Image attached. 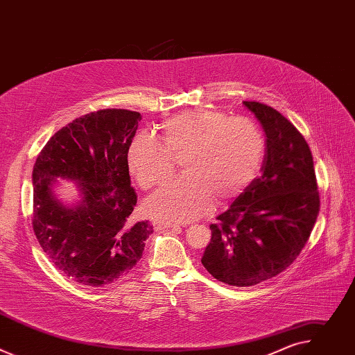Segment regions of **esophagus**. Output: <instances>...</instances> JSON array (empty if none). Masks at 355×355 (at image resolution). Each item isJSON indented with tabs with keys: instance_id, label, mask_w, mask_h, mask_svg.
I'll list each match as a JSON object with an SVG mask.
<instances>
[{
	"instance_id": "esophagus-1",
	"label": "esophagus",
	"mask_w": 355,
	"mask_h": 355,
	"mask_svg": "<svg viewBox=\"0 0 355 355\" xmlns=\"http://www.w3.org/2000/svg\"><path fill=\"white\" fill-rule=\"evenodd\" d=\"M155 226L157 227V229H173V227H180V225H177V223H170V222H164V220H156L155 222Z\"/></svg>"
}]
</instances>
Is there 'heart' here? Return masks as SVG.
<instances>
[{"label":"heart","instance_id":"1","mask_svg":"<svg viewBox=\"0 0 355 355\" xmlns=\"http://www.w3.org/2000/svg\"><path fill=\"white\" fill-rule=\"evenodd\" d=\"M159 139L137 133L128 146L126 163L143 189H153L171 178L173 159L181 156L185 174L146 202L150 216L167 222L196 219L214 199L223 204L241 193L260 173L266 155V137L254 122L215 110L167 118Z\"/></svg>","mask_w":355,"mask_h":355}]
</instances>
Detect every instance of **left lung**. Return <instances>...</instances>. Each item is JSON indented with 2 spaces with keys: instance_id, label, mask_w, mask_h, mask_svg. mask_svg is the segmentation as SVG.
Instances as JSON below:
<instances>
[{
  "instance_id": "8db88e82",
  "label": "left lung",
  "mask_w": 355,
  "mask_h": 355,
  "mask_svg": "<svg viewBox=\"0 0 355 355\" xmlns=\"http://www.w3.org/2000/svg\"><path fill=\"white\" fill-rule=\"evenodd\" d=\"M266 132L263 174L211 225L202 264L220 282L251 286L286 270L305 247L320 209L312 151L277 110L243 101Z\"/></svg>"
}]
</instances>
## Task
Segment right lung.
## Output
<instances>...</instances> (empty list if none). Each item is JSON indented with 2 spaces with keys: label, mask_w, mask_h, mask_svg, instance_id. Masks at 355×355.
<instances>
[{
  "label": "right lung",
  "mask_w": 355,
  "mask_h": 355,
  "mask_svg": "<svg viewBox=\"0 0 355 355\" xmlns=\"http://www.w3.org/2000/svg\"><path fill=\"white\" fill-rule=\"evenodd\" d=\"M140 119L115 108L83 115L49 139L33 166L35 236L56 268L80 285L105 286L128 275L153 233L151 223L132 216L137 195L126 150ZM58 176L76 181L80 206L57 200Z\"/></svg>",
  "instance_id": "1"
}]
</instances>
